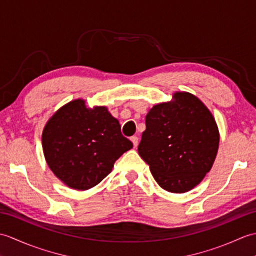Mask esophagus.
<instances>
[{
	"label": "esophagus",
	"mask_w": 256,
	"mask_h": 256,
	"mask_svg": "<svg viewBox=\"0 0 256 256\" xmlns=\"http://www.w3.org/2000/svg\"><path fill=\"white\" fill-rule=\"evenodd\" d=\"M131 140H132V143L134 145V148H136L138 144V136H132Z\"/></svg>",
	"instance_id": "1"
}]
</instances>
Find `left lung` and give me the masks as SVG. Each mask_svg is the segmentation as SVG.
<instances>
[{
	"mask_svg": "<svg viewBox=\"0 0 256 256\" xmlns=\"http://www.w3.org/2000/svg\"><path fill=\"white\" fill-rule=\"evenodd\" d=\"M172 98L148 113L138 150L162 189L182 194L197 186L211 170L219 131L211 112L197 96L176 92Z\"/></svg>",
	"mask_w": 256,
	"mask_h": 256,
	"instance_id": "obj_1",
	"label": "left lung"
}]
</instances>
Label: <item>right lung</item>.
Here are the masks:
<instances>
[{"label": "right lung", "instance_id": "right-lung-1", "mask_svg": "<svg viewBox=\"0 0 256 256\" xmlns=\"http://www.w3.org/2000/svg\"><path fill=\"white\" fill-rule=\"evenodd\" d=\"M42 150L52 172L70 188L86 190L111 172L133 143L106 106L88 108L78 99L59 108L47 122Z\"/></svg>", "mask_w": 256, "mask_h": 256}]
</instances>
